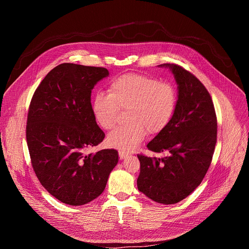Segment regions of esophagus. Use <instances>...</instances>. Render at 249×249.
<instances>
[{
  "label": "esophagus",
  "instance_id": "esophagus-1",
  "mask_svg": "<svg viewBox=\"0 0 249 249\" xmlns=\"http://www.w3.org/2000/svg\"><path fill=\"white\" fill-rule=\"evenodd\" d=\"M118 153H119V158H120V160H123V159H125L126 157L129 156L128 153H126V152H124V151H121V150H119Z\"/></svg>",
  "mask_w": 249,
  "mask_h": 249
}]
</instances>
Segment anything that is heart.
Listing matches in <instances>:
<instances>
[{
	"label": "heart",
	"mask_w": 249,
	"mask_h": 249,
	"mask_svg": "<svg viewBox=\"0 0 249 249\" xmlns=\"http://www.w3.org/2000/svg\"><path fill=\"white\" fill-rule=\"evenodd\" d=\"M108 94L97 91L91 99V112L96 123L105 130L112 129L125 112L126 124L118 126L107 137L108 144L124 152L134 150L146 132H161L171 121L178 100L176 89L153 77L125 74L108 84Z\"/></svg>",
	"instance_id": "b5f03b06"
}]
</instances>
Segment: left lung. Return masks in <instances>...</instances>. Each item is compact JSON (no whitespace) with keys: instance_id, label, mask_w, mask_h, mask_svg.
<instances>
[{"instance_id":"1","label":"left lung","mask_w":249,"mask_h":249,"mask_svg":"<svg viewBox=\"0 0 249 249\" xmlns=\"http://www.w3.org/2000/svg\"><path fill=\"white\" fill-rule=\"evenodd\" d=\"M168 67L178 85V100L169 124L147 145L164 158L138 155L139 191L169 205L189 196L202 182L217 143V116L212 97L189 71L175 64Z\"/></svg>"}]
</instances>
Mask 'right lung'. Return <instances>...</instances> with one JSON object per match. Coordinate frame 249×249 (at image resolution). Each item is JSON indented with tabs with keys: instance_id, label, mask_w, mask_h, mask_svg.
Masks as SVG:
<instances>
[{
	"instance_id": "add662e5",
	"label": "right lung",
	"mask_w": 249,
	"mask_h": 249,
	"mask_svg": "<svg viewBox=\"0 0 249 249\" xmlns=\"http://www.w3.org/2000/svg\"><path fill=\"white\" fill-rule=\"evenodd\" d=\"M108 75L102 67L60 64L35 89L29 104L26 142L31 165L42 186L68 205L98 197L118 162L114 149L87 152L105 137L92 115L90 94Z\"/></svg>"
}]
</instances>
